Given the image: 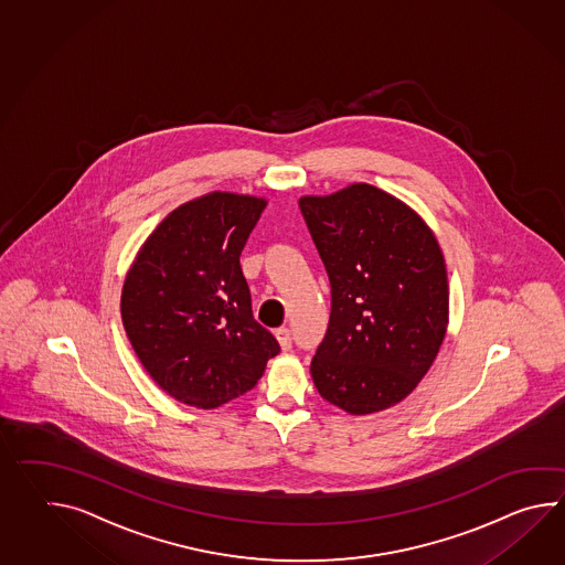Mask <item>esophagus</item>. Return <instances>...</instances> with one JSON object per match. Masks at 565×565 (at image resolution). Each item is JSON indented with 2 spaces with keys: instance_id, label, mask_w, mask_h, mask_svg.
Masks as SVG:
<instances>
[{
  "instance_id": "34e87169",
  "label": "esophagus",
  "mask_w": 565,
  "mask_h": 565,
  "mask_svg": "<svg viewBox=\"0 0 565 565\" xmlns=\"http://www.w3.org/2000/svg\"><path fill=\"white\" fill-rule=\"evenodd\" d=\"M277 342L281 347V351H289L291 349V332L288 328H279L276 332Z\"/></svg>"
}]
</instances>
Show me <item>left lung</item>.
Masks as SVG:
<instances>
[{
    "instance_id": "left-lung-1",
    "label": "left lung",
    "mask_w": 565,
    "mask_h": 565,
    "mask_svg": "<svg viewBox=\"0 0 565 565\" xmlns=\"http://www.w3.org/2000/svg\"><path fill=\"white\" fill-rule=\"evenodd\" d=\"M300 209L332 294L313 385L349 415L385 412L419 385L446 339L450 288L438 238L407 202L366 182L306 194Z\"/></svg>"
}]
</instances>
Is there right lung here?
Wrapping results in <instances>:
<instances>
[{
	"label": "right lung",
	"instance_id": "1",
	"mask_svg": "<svg viewBox=\"0 0 565 565\" xmlns=\"http://www.w3.org/2000/svg\"><path fill=\"white\" fill-rule=\"evenodd\" d=\"M267 199L213 190L143 241L124 279L121 320L148 375L175 402L214 409L252 391L276 339L255 322L238 257Z\"/></svg>",
	"mask_w": 565,
	"mask_h": 565
}]
</instances>
